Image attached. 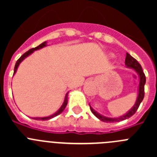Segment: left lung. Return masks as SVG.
I'll list each match as a JSON object with an SVG mask.
<instances>
[{"mask_svg": "<svg viewBox=\"0 0 157 157\" xmlns=\"http://www.w3.org/2000/svg\"><path fill=\"white\" fill-rule=\"evenodd\" d=\"M125 64L127 65V67H130V68H133L134 71H135L139 75V88H138V98H137V101L135 102V105H134L132 109H130L127 114H125L124 116H120L119 118H109V117H105V116H101L99 113L96 112L93 108L90 107L91 112L94 113V116L96 117H98L99 120H101V121L105 122V123H114V122H119L122 121V120H127L128 118H130V116H132L133 115L137 112L138 110V107H139L140 104L144 98V96H145V81H146V78H145V75L144 74L143 71H142V68H141V66L139 63H138L134 57L130 56L129 53H127V56H126V59H125Z\"/></svg>", "mask_w": 157, "mask_h": 157, "instance_id": "obj_1", "label": "left lung"}]
</instances>
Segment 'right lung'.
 Wrapping results in <instances>:
<instances>
[{
    "instance_id": "1",
    "label": "right lung",
    "mask_w": 157,
    "mask_h": 157,
    "mask_svg": "<svg viewBox=\"0 0 157 157\" xmlns=\"http://www.w3.org/2000/svg\"><path fill=\"white\" fill-rule=\"evenodd\" d=\"M45 45H46V41L41 43V45H39L38 46L35 47V48H31V49H30V50H28L27 52H25L24 54H23V55L20 56V58H19L17 61H16V65H15V68H14V74H15V73L16 72V71H17V68H18V67H19V63H21V62L23 61L25 58L27 57V56H28L29 55H30V54H31L32 52H34V51L37 50V49H39V48H43V47H45ZM67 94H66V97H65V100H64V101H63V105H62V106L60 107V109H59V110H58L57 112H56V113H54L53 115H52V116H47V117H38V118H34V120H50V119H52V118H54L55 116H58V115L60 114V113H61V112H63V110H64L65 107L67 106Z\"/></svg>"
}]
</instances>
